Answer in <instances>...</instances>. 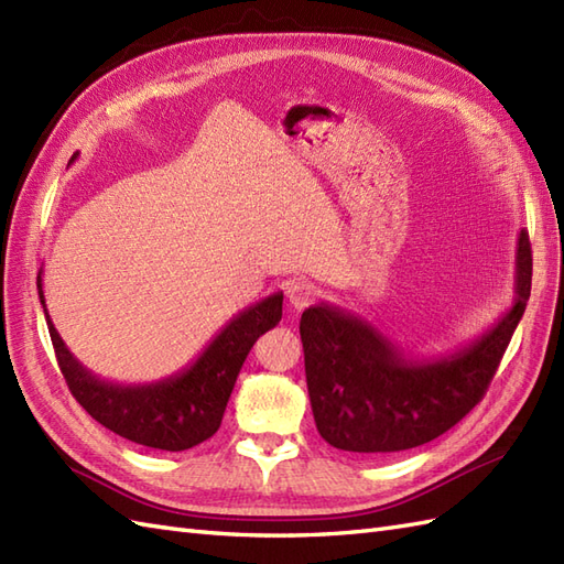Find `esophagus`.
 Listing matches in <instances>:
<instances>
[{
	"label": "esophagus",
	"mask_w": 564,
	"mask_h": 564,
	"mask_svg": "<svg viewBox=\"0 0 564 564\" xmlns=\"http://www.w3.org/2000/svg\"><path fill=\"white\" fill-rule=\"evenodd\" d=\"M314 295H316L314 288L305 281H293V283H288V288H285L288 305H291L295 312H302L305 307H310Z\"/></svg>",
	"instance_id": "1"
}]
</instances>
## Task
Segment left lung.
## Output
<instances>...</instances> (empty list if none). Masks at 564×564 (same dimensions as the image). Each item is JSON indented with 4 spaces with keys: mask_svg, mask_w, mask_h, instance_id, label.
Instances as JSON below:
<instances>
[{
    "mask_svg": "<svg viewBox=\"0 0 564 564\" xmlns=\"http://www.w3.org/2000/svg\"><path fill=\"white\" fill-rule=\"evenodd\" d=\"M531 295V242L514 254V300L496 326L438 357L410 355L377 326L340 307L302 312L307 391L322 438L348 453H400L453 429L496 377Z\"/></svg>",
    "mask_w": 564,
    "mask_h": 564,
    "instance_id": "8db88e82",
    "label": "left lung"
}]
</instances>
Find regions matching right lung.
<instances>
[{"instance_id": "right-lung-1", "label": "right lung", "mask_w": 564, "mask_h": 564, "mask_svg": "<svg viewBox=\"0 0 564 564\" xmlns=\"http://www.w3.org/2000/svg\"><path fill=\"white\" fill-rule=\"evenodd\" d=\"M76 156L78 152L70 162ZM37 293L45 307L42 271L37 273ZM281 314L283 293L254 302L212 338L191 367L154 383H113L95 377L70 355L50 314L47 326L68 391L93 420L133 443L178 453L219 431L245 357L259 336L281 322Z\"/></svg>"}]
</instances>
